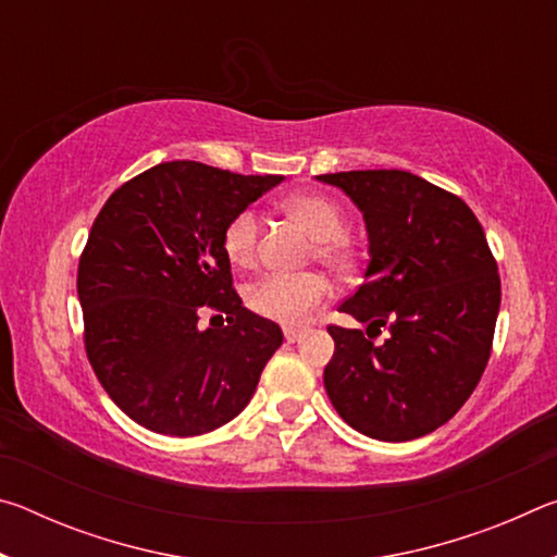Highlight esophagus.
I'll use <instances>...</instances> for the list:
<instances>
[{
  "label": "esophagus",
  "mask_w": 557,
  "mask_h": 557,
  "mask_svg": "<svg viewBox=\"0 0 557 557\" xmlns=\"http://www.w3.org/2000/svg\"><path fill=\"white\" fill-rule=\"evenodd\" d=\"M282 332H285V338H287L289 344H295V342H299L301 334H305V329H299V326H285V329H282Z\"/></svg>",
  "instance_id": "esophagus-1"
}]
</instances>
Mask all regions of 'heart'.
I'll return each instance as SVG.
<instances>
[{"mask_svg": "<svg viewBox=\"0 0 557 557\" xmlns=\"http://www.w3.org/2000/svg\"><path fill=\"white\" fill-rule=\"evenodd\" d=\"M285 213L299 221L314 238L312 258L334 275H351L358 268V250L344 233L346 213L324 194H299L285 201ZM260 215L256 209H243L225 223L223 252L233 268L252 270L260 260ZM329 299V282L319 272L305 275H265L252 282L245 301L258 317L295 326Z\"/></svg>", "mask_w": 557, "mask_h": 557, "instance_id": "1", "label": "heart"}]
</instances>
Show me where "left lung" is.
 <instances>
[{"instance_id":"left-lung-1","label":"left lung","mask_w":557,"mask_h":557,"mask_svg":"<svg viewBox=\"0 0 557 557\" xmlns=\"http://www.w3.org/2000/svg\"><path fill=\"white\" fill-rule=\"evenodd\" d=\"M351 196L371 240L366 282L329 324L334 356L324 388L354 430L408 442L445 425L474 393L492 356L502 277L469 206L400 169L319 176ZM392 336L373 345L371 331Z\"/></svg>"}]
</instances>
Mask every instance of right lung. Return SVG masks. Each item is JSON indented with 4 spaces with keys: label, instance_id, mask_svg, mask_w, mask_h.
Listing matches in <instances>:
<instances>
[{
    "label": "right lung",
    "instance_id": "obj_1",
    "mask_svg": "<svg viewBox=\"0 0 557 557\" xmlns=\"http://www.w3.org/2000/svg\"><path fill=\"white\" fill-rule=\"evenodd\" d=\"M282 176L164 162L112 191L78 260L83 344L117 408L152 432L194 437L256 393L282 329L233 287L223 228ZM201 308L228 325L198 329Z\"/></svg>",
    "mask_w": 557,
    "mask_h": 557
}]
</instances>
